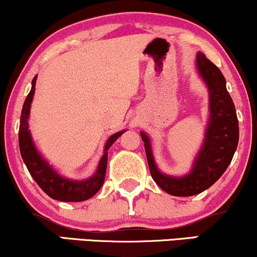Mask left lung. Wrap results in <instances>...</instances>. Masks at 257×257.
I'll use <instances>...</instances> for the list:
<instances>
[{
    "mask_svg": "<svg viewBox=\"0 0 257 257\" xmlns=\"http://www.w3.org/2000/svg\"><path fill=\"white\" fill-rule=\"evenodd\" d=\"M195 66L208 89L209 117L203 142L189 172L184 176L163 174L154 160L150 137L140 132L154 182L174 196L196 195L214 184L230 165L239 139L236 109L220 69L202 52L196 54Z\"/></svg>",
    "mask_w": 257,
    "mask_h": 257,
    "instance_id": "8db88e82",
    "label": "left lung"
}]
</instances>
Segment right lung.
Returning a JSON list of instances; mask_svg holds the SVG:
<instances>
[{"label": "right lung", "mask_w": 257, "mask_h": 257, "mask_svg": "<svg viewBox=\"0 0 257 257\" xmlns=\"http://www.w3.org/2000/svg\"><path fill=\"white\" fill-rule=\"evenodd\" d=\"M36 81L37 75L32 80V87H31L29 95L25 99L20 117L19 147L25 165L29 170L30 175L36 181V183L51 199L63 201V202H81V201L91 199L98 193L104 183L107 166V151H109L111 145L123 133L126 132V129L115 133L107 139L104 146L103 157L99 160L98 168L91 177L82 179V181L64 177V176L58 174L57 170L54 169V166L50 165L48 160L39 153L29 129L31 104H32L33 95H35Z\"/></svg>", "instance_id": "obj_1"}]
</instances>
